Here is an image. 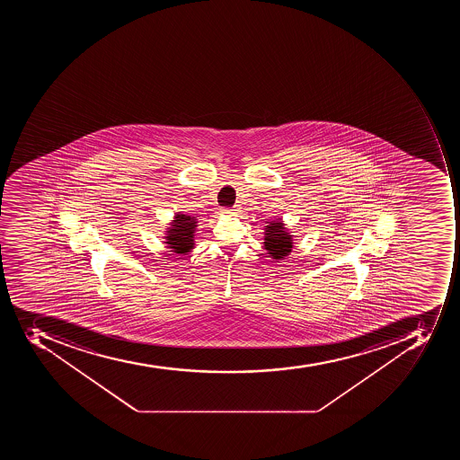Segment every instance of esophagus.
Returning <instances> with one entry per match:
<instances>
[{
  "label": "esophagus",
  "mask_w": 460,
  "mask_h": 460,
  "mask_svg": "<svg viewBox=\"0 0 460 460\" xmlns=\"http://www.w3.org/2000/svg\"><path fill=\"white\" fill-rule=\"evenodd\" d=\"M234 211L237 210H232V208H223V213L225 214H234Z\"/></svg>",
  "instance_id": "34e87169"
}]
</instances>
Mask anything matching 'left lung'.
Wrapping results in <instances>:
<instances>
[{
    "label": "left lung",
    "instance_id": "8db88e82",
    "mask_svg": "<svg viewBox=\"0 0 460 460\" xmlns=\"http://www.w3.org/2000/svg\"><path fill=\"white\" fill-rule=\"evenodd\" d=\"M264 249L273 261H283L293 249V235L285 227L282 218L270 221L264 227Z\"/></svg>",
    "mask_w": 460,
    "mask_h": 460
}]
</instances>
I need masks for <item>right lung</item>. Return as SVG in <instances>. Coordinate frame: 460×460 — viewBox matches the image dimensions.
I'll use <instances>...</instances> for the list:
<instances>
[{
	"instance_id": "obj_1",
	"label": "right lung",
	"mask_w": 460,
	"mask_h": 460,
	"mask_svg": "<svg viewBox=\"0 0 460 460\" xmlns=\"http://www.w3.org/2000/svg\"><path fill=\"white\" fill-rule=\"evenodd\" d=\"M199 221L196 217L187 216V214L177 213L174 220L171 221L170 227L167 228L164 239L170 252L185 256L194 249V233H196Z\"/></svg>"
}]
</instances>
